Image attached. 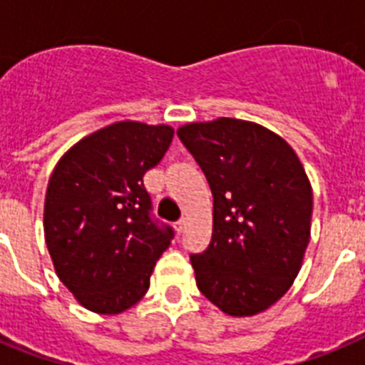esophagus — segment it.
Returning a JSON list of instances; mask_svg holds the SVG:
<instances>
[{
  "instance_id": "34e87169",
  "label": "esophagus",
  "mask_w": 365,
  "mask_h": 365,
  "mask_svg": "<svg viewBox=\"0 0 365 365\" xmlns=\"http://www.w3.org/2000/svg\"><path fill=\"white\" fill-rule=\"evenodd\" d=\"M185 219H179V221H175V230L177 234H182V230H185Z\"/></svg>"
}]
</instances>
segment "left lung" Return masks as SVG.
<instances>
[{
    "label": "left lung",
    "instance_id": "8db88e82",
    "mask_svg": "<svg viewBox=\"0 0 365 365\" xmlns=\"http://www.w3.org/2000/svg\"><path fill=\"white\" fill-rule=\"evenodd\" d=\"M214 197L212 241L192 254L197 289L232 316L269 309L292 285L309 245L312 190L292 148L254 122L177 130Z\"/></svg>",
    "mask_w": 365,
    "mask_h": 365
}]
</instances>
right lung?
<instances>
[{"mask_svg":"<svg viewBox=\"0 0 365 365\" xmlns=\"http://www.w3.org/2000/svg\"><path fill=\"white\" fill-rule=\"evenodd\" d=\"M170 125L117 122L74 144L51 175L43 228L58 278L100 314L130 309L175 230L153 215L144 173L172 144Z\"/></svg>","mask_w":365,"mask_h":365,"instance_id":"add662e5","label":"right lung"}]
</instances>
